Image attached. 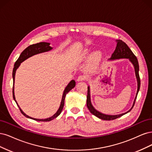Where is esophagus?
Returning <instances> with one entry per match:
<instances>
[{"instance_id":"34e87169","label":"esophagus","mask_w":152,"mask_h":152,"mask_svg":"<svg viewBox=\"0 0 152 152\" xmlns=\"http://www.w3.org/2000/svg\"><path fill=\"white\" fill-rule=\"evenodd\" d=\"M86 79V77L84 75H81V76H80L79 77H78L77 78V81H84Z\"/></svg>"}]
</instances>
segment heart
<instances>
[{
    "label": "heart",
    "mask_w": 152,
    "mask_h": 152,
    "mask_svg": "<svg viewBox=\"0 0 152 152\" xmlns=\"http://www.w3.org/2000/svg\"><path fill=\"white\" fill-rule=\"evenodd\" d=\"M90 52V50L88 49V48H86L82 53V56L83 57H86L87 56H88V54ZM102 57V53L100 51H97L95 52L94 54H93L91 57V64L92 66H95L98 63H99L101 58Z\"/></svg>",
    "instance_id": "heart-1"
}]
</instances>
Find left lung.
I'll use <instances>...</instances> for the list:
<instances>
[{
    "label": "left lung",
    "instance_id": "1",
    "mask_svg": "<svg viewBox=\"0 0 152 152\" xmlns=\"http://www.w3.org/2000/svg\"><path fill=\"white\" fill-rule=\"evenodd\" d=\"M116 42H117L116 48L114 53L112 54L110 60L119 59V58H129V60L131 62L132 64H133L134 67L135 75L137 79V83H138V89H137L136 95L133 102V106H132L130 110H129L128 112H125V113L118 114V115H107V114L101 113V112L96 110L94 107H93L91 103V99H90V86H88V94H87V100H86V105H87L88 109H89V110L90 111V112L92 114H94L96 117H99V118L100 119L105 120V121H111V120L115 119L117 118H118V117H120L123 115L127 114L128 112H130L131 109H133V107H134L137 95H138V91L140 88V78L139 75V64H138V59H137L136 57L134 56L133 52L131 51V50L129 48V47L127 45V44L126 43H124L121 40H117Z\"/></svg>",
    "mask_w": 152,
    "mask_h": 152
}]
</instances>
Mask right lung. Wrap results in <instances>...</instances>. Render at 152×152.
<instances>
[{
  "mask_svg": "<svg viewBox=\"0 0 152 152\" xmlns=\"http://www.w3.org/2000/svg\"><path fill=\"white\" fill-rule=\"evenodd\" d=\"M52 49V47H51L50 46V43H47V42H40V43H38L36 44H33V45H31L30 46H28L26 48H25L21 53V55L19 56V58H18V60L16 61L15 64H14V68H13V71H12V78H13V88H12V95H13V99L14 100V101L16 102V104L18 105L19 110H20L21 113L28 118H30L33 120H35L37 121H43V122H47V121H50L52 120H53V119L56 118L57 116H58L60 115V114L61 113V112L62 110V109L64 107V100H65V97L66 94L69 92L70 90H71L73 88H74L76 85V82L75 80H71L69 84L67 85V86L66 87V88L64 91L63 95H62V100H61V105L58 108V110L57 111L56 113L52 115L50 117H48V118L47 119H35V118H33V117H31L30 116H28V115H26L24 112L21 109L20 107L18 105V103L16 100L15 99V95H14V79H15V74H16V69L19 67V66H20L21 63L22 62H23L24 61H25L26 59H27L28 58L34 55L38 54V53H40L42 52H48L49 50H51Z\"/></svg>",
  "mask_w": 152,
  "mask_h": 152,
  "instance_id": "1",
  "label": "right lung"
}]
</instances>
